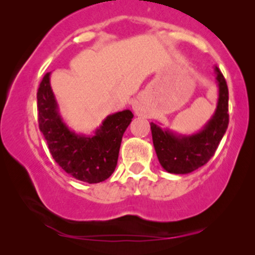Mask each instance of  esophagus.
Instances as JSON below:
<instances>
[{
	"mask_svg": "<svg viewBox=\"0 0 255 255\" xmlns=\"http://www.w3.org/2000/svg\"><path fill=\"white\" fill-rule=\"evenodd\" d=\"M133 113H134V115L135 116H141V114H142V109H141V107H140V104H138V103H134L133 104Z\"/></svg>",
	"mask_w": 255,
	"mask_h": 255,
	"instance_id": "34e87169",
	"label": "esophagus"
}]
</instances>
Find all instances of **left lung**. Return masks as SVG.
<instances>
[{
    "instance_id": "obj_1",
    "label": "left lung",
    "mask_w": 255,
    "mask_h": 255,
    "mask_svg": "<svg viewBox=\"0 0 255 255\" xmlns=\"http://www.w3.org/2000/svg\"><path fill=\"white\" fill-rule=\"evenodd\" d=\"M217 107L200 131L182 134L151 123L152 139L160 165L170 174H188L205 165L215 154L229 125V90L224 76L215 67Z\"/></svg>"
}]
</instances>
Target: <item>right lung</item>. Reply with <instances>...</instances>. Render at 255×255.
Instances as JSON below:
<instances>
[{
  "label": "right lung",
  "instance_id": "obj_1",
  "mask_svg": "<svg viewBox=\"0 0 255 255\" xmlns=\"http://www.w3.org/2000/svg\"><path fill=\"white\" fill-rule=\"evenodd\" d=\"M51 72L37 93L38 122L55 162L72 177L88 183L107 180L117 166L122 138L133 115L123 110L109 115L93 133H76L61 117L51 87Z\"/></svg>",
  "mask_w": 255,
  "mask_h": 255
}]
</instances>
